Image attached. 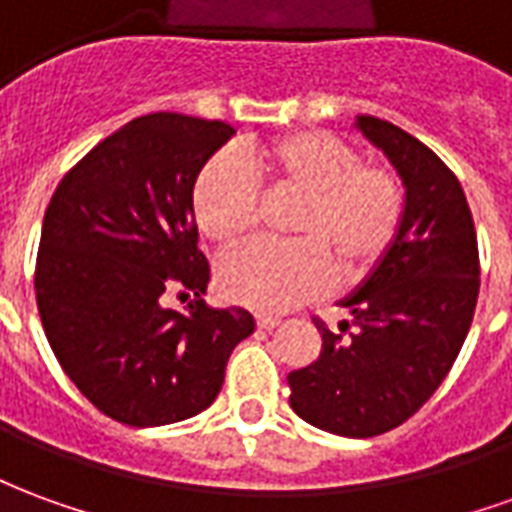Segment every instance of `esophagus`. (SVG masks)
Here are the masks:
<instances>
[{"label":"esophagus","mask_w":512,"mask_h":512,"mask_svg":"<svg viewBox=\"0 0 512 512\" xmlns=\"http://www.w3.org/2000/svg\"><path fill=\"white\" fill-rule=\"evenodd\" d=\"M279 318L277 315H266V312H260V315H257V326H260V329H277L279 326Z\"/></svg>","instance_id":"1"}]
</instances>
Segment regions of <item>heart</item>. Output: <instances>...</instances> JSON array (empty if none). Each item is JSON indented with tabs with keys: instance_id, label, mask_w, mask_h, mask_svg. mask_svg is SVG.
Masks as SVG:
<instances>
[{
	"instance_id": "b5f03b06",
	"label": "heart",
	"mask_w": 512,
	"mask_h": 512,
	"mask_svg": "<svg viewBox=\"0 0 512 512\" xmlns=\"http://www.w3.org/2000/svg\"><path fill=\"white\" fill-rule=\"evenodd\" d=\"M260 189L299 197L285 227L296 241H257L219 266L224 296L260 312L315 299L332 271L345 282L365 279L395 246L406 216L395 172L365 164L337 136L293 131L202 167L191 189L200 233L222 249L241 244L255 227Z\"/></svg>"
}]
</instances>
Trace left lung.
<instances>
[{
	"instance_id": "left-lung-1",
	"label": "left lung",
	"mask_w": 512,
	"mask_h": 512,
	"mask_svg": "<svg viewBox=\"0 0 512 512\" xmlns=\"http://www.w3.org/2000/svg\"><path fill=\"white\" fill-rule=\"evenodd\" d=\"M356 128L389 158L406 189L395 246L340 301L354 315L323 337L321 356L288 376L290 408L304 422L348 439L403 425L450 373L474 318L480 257L472 211L452 169L428 145L378 117Z\"/></svg>"
}]
</instances>
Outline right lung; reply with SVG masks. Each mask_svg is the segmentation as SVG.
<instances>
[{
  "instance_id": "obj_1",
  "label": "right lung",
  "mask_w": 512,
  "mask_h": 512,
  "mask_svg": "<svg viewBox=\"0 0 512 512\" xmlns=\"http://www.w3.org/2000/svg\"><path fill=\"white\" fill-rule=\"evenodd\" d=\"M222 120L156 112L106 136L60 180L40 233L35 296L65 376L106 417L158 428L200 414L233 348L255 332L241 307L202 301L191 189L233 136ZM195 293L186 313L160 293Z\"/></svg>"
}]
</instances>
